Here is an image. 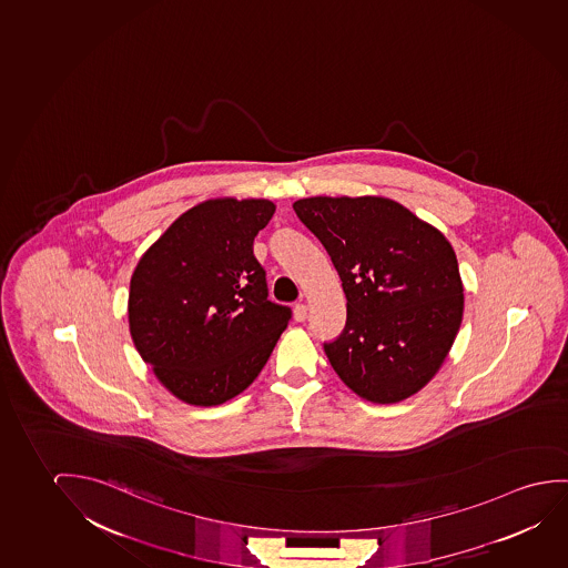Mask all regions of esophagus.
Returning <instances> with one entry per match:
<instances>
[{
    "mask_svg": "<svg viewBox=\"0 0 568 568\" xmlns=\"http://www.w3.org/2000/svg\"><path fill=\"white\" fill-rule=\"evenodd\" d=\"M306 308L305 303H296L295 308H293V314H295L296 322H303L306 318Z\"/></svg>",
    "mask_w": 568,
    "mask_h": 568,
    "instance_id": "1",
    "label": "esophagus"
}]
</instances>
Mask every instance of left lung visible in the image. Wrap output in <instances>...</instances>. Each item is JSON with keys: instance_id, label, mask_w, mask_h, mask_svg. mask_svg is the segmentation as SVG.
Masks as SVG:
<instances>
[{"instance_id": "8db88e82", "label": "left lung", "mask_w": 568, "mask_h": 568, "mask_svg": "<svg viewBox=\"0 0 568 568\" xmlns=\"http://www.w3.org/2000/svg\"><path fill=\"white\" fill-rule=\"evenodd\" d=\"M293 209L326 247L346 293V326L324 344L337 377L371 403L418 393L463 321L452 244L393 199L308 197Z\"/></svg>"}]
</instances>
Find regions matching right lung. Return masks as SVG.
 <instances>
[{"mask_svg": "<svg viewBox=\"0 0 568 568\" xmlns=\"http://www.w3.org/2000/svg\"><path fill=\"white\" fill-rule=\"evenodd\" d=\"M273 213L267 199H209L181 214L132 273V342L183 403L216 406L246 390L287 328L291 308L267 298L254 255Z\"/></svg>", "mask_w": 568, "mask_h": 568, "instance_id": "obj_1", "label": "right lung"}]
</instances>
